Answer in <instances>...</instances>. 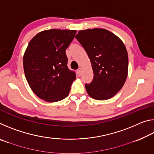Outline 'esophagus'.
<instances>
[{
	"instance_id": "34e87169",
	"label": "esophagus",
	"mask_w": 154,
	"mask_h": 154,
	"mask_svg": "<svg viewBox=\"0 0 154 154\" xmlns=\"http://www.w3.org/2000/svg\"><path fill=\"white\" fill-rule=\"evenodd\" d=\"M77 74L78 76H81V75H82V69H81V68H79V69L77 71Z\"/></svg>"
}]
</instances>
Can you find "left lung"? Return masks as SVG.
Listing matches in <instances>:
<instances>
[{
	"label": "left lung",
	"instance_id": "obj_1",
	"mask_svg": "<svg viewBox=\"0 0 154 154\" xmlns=\"http://www.w3.org/2000/svg\"><path fill=\"white\" fill-rule=\"evenodd\" d=\"M75 38L92 64L94 78L85 85L88 95L100 100L112 98L123 87L128 75V56L124 43L101 28L79 30Z\"/></svg>",
	"mask_w": 154,
	"mask_h": 154
}]
</instances>
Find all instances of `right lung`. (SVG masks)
Returning <instances> with one entry per match:
<instances>
[{
	"label": "right lung",
	"instance_id": "1",
	"mask_svg": "<svg viewBox=\"0 0 154 154\" xmlns=\"http://www.w3.org/2000/svg\"><path fill=\"white\" fill-rule=\"evenodd\" d=\"M76 30L51 29L34 36L26 50L23 64L34 93L47 102H57L69 95L76 75L67 66L66 49Z\"/></svg>",
	"mask_w": 154,
	"mask_h": 154
}]
</instances>
